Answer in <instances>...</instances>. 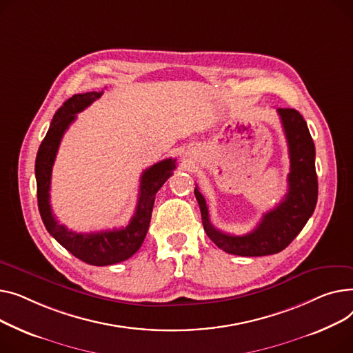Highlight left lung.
<instances>
[{"label": "left lung", "mask_w": 353, "mask_h": 353, "mask_svg": "<svg viewBox=\"0 0 353 353\" xmlns=\"http://www.w3.org/2000/svg\"><path fill=\"white\" fill-rule=\"evenodd\" d=\"M288 142L291 172L288 192L276 208L263 214L250 234L238 236L225 234L211 223L205 198L195 188L203 230L222 251L239 256H265L278 254L291 243L312 216L318 201V176L315 170V143L303 117L292 108L276 110Z\"/></svg>", "instance_id": "1"}]
</instances>
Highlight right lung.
Masks as SVG:
<instances>
[{
  "instance_id": "1",
  "label": "right lung",
  "mask_w": 353,
  "mask_h": 353,
  "mask_svg": "<svg viewBox=\"0 0 353 353\" xmlns=\"http://www.w3.org/2000/svg\"><path fill=\"white\" fill-rule=\"evenodd\" d=\"M101 95L102 91L77 94L62 103V107L55 112L51 121L44 141L39 145L35 159L38 210L47 231L74 256L95 266L122 262L131 258L139 250L145 235L148 232L155 195L176 168V161L170 158L154 163L152 167L142 172L137 211L125 228L112 231L78 234L70 231L65 225L58 223L50 205L51 172L58 147L65 131L75 121L77 114L90 107Z\"/></svg>"
}]
</instances>
